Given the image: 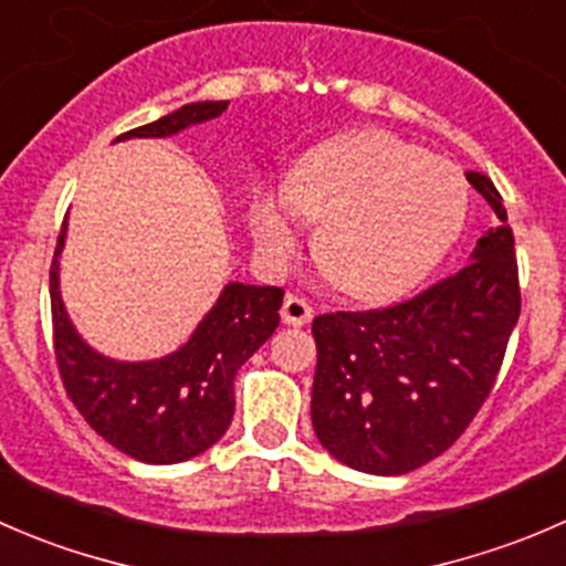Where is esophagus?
Masks as SVG:
<instances>
[{
  "instance_id": "1",
  "label": "esophagus",
  "mask_w": 566,
  "mask_h": 566,
  "mask_svg": "<svg viewBox=\"0 0 566 566\" xmlns=\"http://www.w3.org/2000/svg\"><path fill=\"white\" fill-rule=\"evenodd\" d=\"M281 316L285 324H291V327H302V324H307L313 318V307L307 305L302 296H285Z\"/></svg>"
}]
</instances>
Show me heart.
<instances>
[{"instance_id":"heart-1","label":"heart","mask_w":566,"mask_h":566,"mask_svg":"<svg viewBox=\"0 0 566 566\" xmlns=\"http://www.w3.org/2000/svg\"><path fill=\"white\" fill-rule=\"evenodd\" d=\"M471 187L454 161L388 132L329 139L300 159L289 189H261L250 228L281 264L302 217L322 222L316 255L344 294L385 302L427 281L465 231Z\"/></svg>"}]
</instances>
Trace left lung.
I'll return each mask as SVG.
<instances>
[{
    "mask_svg": "<svg viewBox=\"0 0 566 566\" xmlns=\"http://www.w3.org/2000/svg\"><path fill=\"white\" fill-rule=\"evenodd\" d=\"M497 222L471 264L401 305L313 318L311 421L338 462L401 475L443 454L490 396L520 318L514 237L495 184L468 172Z\"/></svg>",
    "mask_w": 566,
    "mask_h": 566,
    "instance_id": "1",
    "label": "left lung"
}]
</instances>
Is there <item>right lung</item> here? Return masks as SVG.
I'll use <instances>...</instances> for the list:
<instances>
[{
  "instance_id": "right-lung-1",
  "label": "right lung",
  "mask_w": 566,
  "mask_h": 566,
  "mask_svg": "<svg viewBox=\"0 0 566 566\" xmlns=\"http://www.w3.org/2000/svg\"><path fill=\"white\" fill-rule=\"evenodd\" d=\"M228 101H195L120 134V139H161L214 120ZM69 220L52 261L54 355L76 410L95 432L132 460L176 465L203 454L228 432L237 410L233 379L281 324L283 289L231 281L189 340L156 360H115L95 352L71 322L60 294V255Z\"/></svg>"
}]
</instances>
